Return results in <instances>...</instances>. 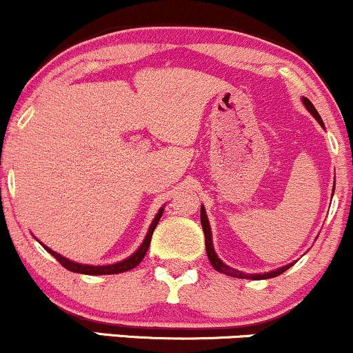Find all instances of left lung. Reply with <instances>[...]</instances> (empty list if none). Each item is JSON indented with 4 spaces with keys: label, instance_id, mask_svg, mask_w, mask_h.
<instances>
[{
    "label": "left lung",
    "instance_id": "1",
    "mask_svg": "<svg viewBox=\"0 0 353 353\" xmlns=\"http://www.w3.org/2000/svg\"><path fill=\"white\" fill-rule=\"evenodd\" d=\"M305 108L308 110L312 114H314V118L316 121H319L320 125H322V128H325V125H323L322 118H320L319 112L315 110V106L312 105V101L308 100V98H302ZM200 220H201V228H203V233H205V247H207V255H208V260L210 263H212V267L215 268L216 272L220 273H225V275H230V276H235V279H250V280H265V279H273V276H279L282 275L285 270H288V268L292 267L294 263H288L285 265L282 268H276V270H272L268 273H256V275H253V273H243L240 270H235V268L228 267V265H225L221 260L219 259V255L215 253V248H213V241H212V230H210V223H208V216H207V212H205V207L201 205V213H200Z\"/></svg>",
    "mask_w": 353,
    "mask_h": 353
}]
</instances>
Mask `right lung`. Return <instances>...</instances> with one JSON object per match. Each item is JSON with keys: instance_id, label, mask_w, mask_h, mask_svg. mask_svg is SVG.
I'll use <instances>...</instances> for the list:
<instances>
[{"instance_id": "1", "label": "right lung", "mask_w": 353, "mask_h": 353, "mask_svg": "<svg viewBox=\"0 0 353 353\" xmlns=\"http://www.w3.org/2000/svg\"><path fill=\"white\" fill-rule=\"evenodd\" d=\"M161 215H163V207L158 210L157 216L153 219L152 225H150L148 233H146L143 243L140 245V248H138V250L134 252L133 255H130L128 259L121 260V262H118V263H112V265H83V263H77V262H71V260H68V259H65V256L59 255V253L53 252L51 248L45 247L43 243L41 245L46 248V252L51 253V255H53L54 259H57L58 262L61 263L63 267H65L66 270H70V272L85 273V275H114V273H123V272L132 270V268L137 267V265H140L141 260L145 259L146 250H148V247H150V241H152V235H153V232H155V228H157L158 221H160V219H161Z\"/></svg>"}]
</instances>
